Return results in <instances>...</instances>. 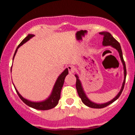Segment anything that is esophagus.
Segmentation results:
<instances>
[{"mask_svg":"<svg viewBox=\"0 0 135 135\" xmlns=\"http://www.w3.org/2000/svg\"><path fill=\"white\" fill-rule=\"evenodd\" d=\"M68 69H69V72L70 74H73L74 72V70H75V68H74V66H72V65H69V66H67Z\"/></svg>","mask_w":135,"mask_h":135,"instance_id":"obj_1","label":"esophagus"}]
</instances>
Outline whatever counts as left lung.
<instances>
[{
    "label": "left lung",
    "mask_w": 135,
    "mask_h": 135,
    "mask_svg": "<svg viewBox=\"0 0 135 135\" xmlns=\"http://www.w3.org/2000/svg\"><path fill=\"white\" fill-rule=\"evenodd\" d=\"M99 34L103 35V45L104 46H110L112 47L115 48L117 51L119 53V57H120L121 61H122V64L123 65V70H124V80H123V82L122 84V88H121L120 91L118 93V95L112 99V100H110V101L107 102L106 103H103V104H98V103H94L92 102L91 100H89L88 99V97H87L86 94H85V91H84V89H83L82 85H81V83L80 81V79H79L78 76L77 74H75V76L76 78V90H77L78 94L79 97L81 99V101L83 102L85 105L88 106V107H90V108H103L104 107H107L109 104H112V103H114L115 100H116L119 97L120 95L122 94V91H123V88H124L125 83H126V75H127V71H126V63H125V61L123 60V54H122V48H121V46L119 44V43L112 36L111 34L108 32H99Z\"/></svg>",
    "instance_id": "8db88e82"
}]
</instances>
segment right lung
<instances>
[{"label":"right lung","mask_w":135,"mask_h":135,"mask_svg":"<svg viewBox=\"0 0 135 135\" xmlns=\"http://www.w3.org/2000/svg\"><path fill=\"white\" fill-rule=\"evenodd\" d=\"M33 36H35V35H32V34H28L27 35V37H25L23 40H22V42L19 44V46H17V49L15 51L14 55H13V60L14 59V57L16 55V53H17V49L20 47L21 46H22L23 44H25V42H27L28 40H29L31 38H32ZM12 69V68H11ZM11 71H12V69H11ZM69 74V70L66 68L62 73L59 76V77L57 79L56 81H55V84H54V86L53 88L52 91H51V95L44 100H42V101L40 102H33L31 101V100H28L27 99H25V98L23 97L20 93L18 92V91L16 89V87L14 85L15 89H16V92H17V95L20 97V99L22 100V101L24 103H25L27 106L31 107V108H33L35 109L36 110H47L51 109V108H54V107H56L58 103H59V100L60 99V97H61V89H62V85H63L64 81H65V78L66 77V76Z\"/></svg>","instance_id":"obj_1"}]
</instances>
